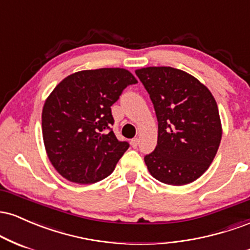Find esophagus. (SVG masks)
Masks as SVG:
<instances>
[{
	"mask_svg": "<svg viewBox=\"0 0 250 250\" xmlns=\"http://www.w3.org/2000/svg\"><path fill=\"white\" fill-rule=\"evenodd\" d=\"M130 145L133 148H137V146H139V139H133L130 141Z\"/></svg>",
	"mask_w": 250,
	"mask_h": 250,
	"instance_id": "1",
	"label": "esophagus"
}]
</instances>
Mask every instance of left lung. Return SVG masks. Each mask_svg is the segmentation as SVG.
Returning <instances> with one entry per match:
<instances>
[{"mask_svg": "<svg viewBox=\"0 0 250 250\" xmlns=\"http://www.w3.org/2000/svg\"><path fill=\"white\" fill-rule=\"evenodd\" d=\"M135 73L150 96L159 123L156 148L145 156L149 173L170 186L197 180L213 162L222 137L214 96L183 70L147 67Z\"/></svg>", "mask_w": 250, "mask_h": 250, "instance_id": "8db88e82", "label": "left lung"}]
</instances>
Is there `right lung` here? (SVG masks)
<instances>
[{
	"instance_id": "1",
	"label": "right lung",
	"mask_w": 250,
	"mask_h": 250,
	"mask_svg": "<svg viewBox=\"0 0 250 250\" xmlns=\"http://www.w3.org/2000/svg\"><path fill=\"white\" fill-rule=\"evenodd\" d=\"M135 83L123 68H101L71 74L51 91L42 110L43 142L64 179L88 185L113 173L129 143L116 139L110 107Z\"/></svg>"
}]
</instances>
